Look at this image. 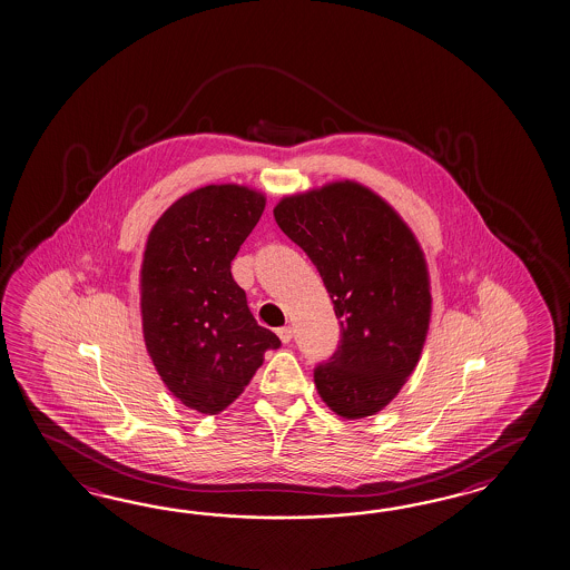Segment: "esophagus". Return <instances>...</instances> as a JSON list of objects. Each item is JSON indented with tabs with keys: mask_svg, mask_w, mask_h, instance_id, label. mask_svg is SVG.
I'll return each mask as SVG.
<instances>
[{
	"mask_svg": "<svg viewBox=\"0 0 570 570\" xmlns=\"http://www.w3.org/2000/svg\"><path fill=\"white\" fill-rule=\"evenodd\" d=\"M277 338L282 340L284 344H288L291 340H293V330L288 327V325H284V327H279L277 330Z\"/></svg>",
	"mask_w": 570,
	"mask_h": 570,
	"instance_id": "1",
	"label": "esophagus"
}]
</instances>
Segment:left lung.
<instances>
[{
  "label": "left lung",
  "mask_w": 570,
  "mask_h": 570,
  "mask_svg": "<svg viewBox=\"0 0 570 570\" xmlns=\"http://www.w3.org/2000/svg\"><path fill=\"white\" fill-rule=\"evenodd\" d=\"M274 217L317 267L340 320L338 348L313 373L320 396L344 419L380 413L430 330V274L415 234L353 180L284 197Z\"/></svg>",
  "instance_id": "left-lung-1"
}]
</instances>
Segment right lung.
<instances>
[{"instance_id": "obj_1", "label": "right lung", "mask_w": 570, "mask_h": 570, "mask_svg": "<svg viewBox=\"0 0 570 570\" xmlns=\"http://www.w3.org/2000/svg\"><path fill=\"white\" fill-rule=\"evenodd\" d=\"M265 209L248 186L209 185L171 203L149 232L140 265L147 353L169 392L217 415L236 401L263 354L279 346L255 322L230 263Z\"/></svg>"}]
</instances>
